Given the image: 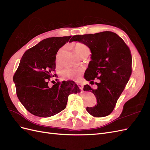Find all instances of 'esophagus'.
Here are the masks:
<instances>
[{"label": "esophagus", "instance_id": "esophagus-1", "mask_svg": "<svg viewBox=\"0 0 150 150\" xmlns=\"http://www.w3.org/2000/svg\"><path fill=\"white\" fill-rule=\"evenodd\" d=\"M78 86L80 88V89L83 91V85L82 84H80V83H79V84H78Z\"/></svg>", "mask_w": 150, "mask_h": 150}]
</instances>
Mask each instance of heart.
I'll return each instance as SVG.
<instances>
[{
    "instance_id": "b5f03b06",
    "label": "heart",
    "mask_w": 150,
    "mask_h": 150,
    "mask_svg": "<svg viewBox=\"0 0 150 150\" xmlns=\"http://www.w3.org/2000/svg\"><path fill=\"white\" fill-rule=\"evenodd\" d=\"M63 48L60 49L56 55V64H59V55L61 52L62 51ZM74 52L76 54L78 57H81L85 55L89 56L90 54V49L89 47L84 43L82 42H77L74 45ZM83 71V68L78 67V68H66L61 71V76L63 79H73V80H78L81 74Z\"/></svg>"
}]
</instances>
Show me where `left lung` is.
I'll use <instances>...</instances> for the list:
<instances>
[{"mask_svg":"<svg viewBox=\"0 0 150 150\" xmlns=\"http://www.w3.org/2000/svg\"><path fill=\"white\" fill-rule=\"evenodd\" d=\"M72 41L87 45L92 53L84 78L91 84L94 83V79H99L95 83L96 89L88 84L84 86V91L93 93L97 99V105L87 107L86 110L94 117L110 115L132 73L129 47L120 36L110 31L76 35L69 40Z\"/></svg>","mask_w":150,"mask_h":150,"instance_id":"left-lung-1","label":"left lung"}]
</instances>
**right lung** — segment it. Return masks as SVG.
<instances>
[{"label": "right lung", "mask_w": 150, "mask_h": 150, "mask_svg": "<svg viewBox=\"0 0 150 150\" xmlns=\"http://www.w3.org/2000/svg\"><path fill=\"white\" fill-rule=\"evenodd\" d=\"M71 36L49 38L29 49L22 56L13 80L18 99L31 114L47 117L66 108L71 93L80 89L74 81L57 82L49 86L56 69V54Z\"/></svg>", "instance_id": "right-lung-1"}]
</instances>
